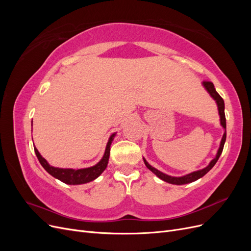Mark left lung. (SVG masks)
Segmentation results:
<instances>
[{
	"mask_svg": "<svg viewBox=\"0 0 251 251\" xmlns=\"http://www.w3.org/2000/svg\"><path fill=\"white\" fill-rule=\"evenodd\" d=\"M204 88L206 89L207 92L209 93V95L214 98V100H216L217 102V105H218V111H219V115H220V121H221V126L224 127V134H223V137H222V140H221V143H220V148L218 150V153L216 155V157L212 159V160L210 161V163L206 166V168H204L200 171H197V172H193L191 174H187L185 175V176H182V177H172V176H169V175H166L160 171H158L157 169L153 168L151 164L148 163V161L146 160V159L143 158V161H144V164L147 165V168L153 172L156 176L158 178H160L161 180L168 182V183H171V184H177V185H182V184H187V183H191V182H194L196 180L200 179L201 177H203L205 174H207L212 168H214V165L217 163L219 157L221 156L222 154V151H223V148H224V143H225V140H226V118H225V113H224V109H225V105H224V100L223 98L219 95V93L216 91L215 89V86L214 83H212L211 81H208V80H205L202 82Z\"/></svg>",
	"mask_w": 251,
	"mask_h": 251,
	"instance_id": "obj_1",
	"label": "left lung"
}]
</instances>
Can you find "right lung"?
I'll return each mask as SVG.
<instances>
[{"label": "right lung", "instance_id": "right-lung-1", "mask_svg": "<svg viewBox=\"0 0 251 251\" xmlns=\"http://www.w3.org/2000/svg\"><path fill=\"white\" fill-rule=\"evenodd\" d=\"M116 133H114L111 135V137L109 138V141L107 143V147H105L104 154L101 160L98 162L97 164L91 166V168L87 169H79V170H73V169H59V168H54V166H51L47 160L45 158L42 157V155L39 153L36 148H34L35 155L39 159L40 163L42 164L43 168L46 170L51 176L54 178L60 180L66 184H72V185H76V184H83V183H88V182H91L95 180L97 177H100L101 173L105 170L108 165L109 161V157H110V147L111 143L115 137Z\"/></svg>", "mask_w": 251, "mask_h": 251}]
</instances>
